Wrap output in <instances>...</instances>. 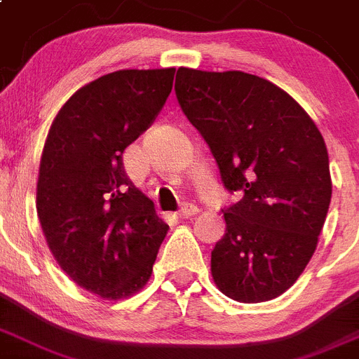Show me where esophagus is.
<instances>
[{"mask_svg": "<svg viewBox=\"0 0 359 359\" xmlns=\"http://www.w3.org/2000/svg\"><path fill=\"white\" fill-rule=\"evenodd\" d=\"M198 213V208L193 204H184L179 211V217L180 218H191L193 215Z\"/></svg>", "mask_w": 359, "mask_h": 359, "instance_id": "1", "label": "esophagus"}]
</instances>
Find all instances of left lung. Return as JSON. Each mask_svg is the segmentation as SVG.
<instances>
[{"label":"left lung","instance_id":"left-lung-1","mask_svg":"<svg viewBox=\"0 0 359 359\" xmlns=\"http://www.w3.org/2000/svg\"><path fill=\"white\" fill-rule=\"evenodd\" d=\"M175 93L229 191L211 251L218 291L242 304L283 294L316 251L332 180L322 133L285 90L240 70L180 67Z\"/></svg>","mask_w":359,"mask_h":359}]
</instances>
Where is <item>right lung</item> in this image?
<instances>
[{"label":"right lung","instance_id":"1","mask_svg":"<svg viewBox=\"0 0 359 359\" xmlns=\"http://www.w3.org/2000/svg\"><path fill=\"white\" fill-rule=\"evenodd\" d=\"M175 68L117 70L77 90L55 115L39 162L43 235L70 280L104 300L148 283L168 226L123 166V151L154 123Z\"/></svg>","mask_w":359,"mask_h":359}]
</instances>
